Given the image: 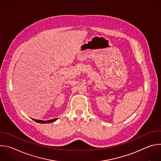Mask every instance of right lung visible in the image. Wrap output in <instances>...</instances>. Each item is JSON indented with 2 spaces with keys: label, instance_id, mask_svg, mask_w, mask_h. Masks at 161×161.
I'll return each mask as SVG.
<instances>
[{
  "label": "right lung",
  "instance_id": "add662e5",
  "mask_svg": "<svg viewBox=\"0 0 161 161\" xmlns=\"http://www.w3.org/2000/svg\"><path fill=\"white\" fill-rule=\"evenodd\" d=\"M57 120V119H54L53 120H47V121H44V120H36L34 119V120L37 123H40V124H47V123H52V122H54L55 121H56Z\"/></svg>",
  "mask_w": 161,
  "mask_h": 161
}]
</instances>
